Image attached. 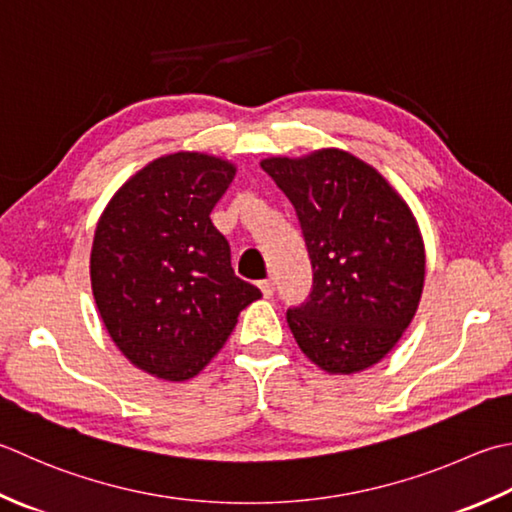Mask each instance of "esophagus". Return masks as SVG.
<instances>
[{
    "mask_svg": "<svg viewBox=\"0 0 512 512\" xmlns=\"http://www.w3.org/2000/svg\"><path fill=\"white\" fill-rule=\"evenodd\" d=\"M259 288H262V295L266 299H270V297H273V293H275V279L273 277L264 279V282H259Z\"/></svg>",
    "mask_w": 512,
    "mask_h": 512,
    "instance_id": "34e87169",
    "label": "esophagus"
}]
</instances>
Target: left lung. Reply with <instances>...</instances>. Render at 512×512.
<instances>
[{"label":"left lung","instance_id":"obj_1","mask_svg":"<svg viewBox=\"0 0 512 512\" xmlns=\"http://www.w3.org/2000/svg\"><path fill=\"white\" fill-rule=\"evenodd\" d=\"M306 239L313 290L286 322L302 353L330 375L375 366L413 322L426 253L404 197L364 159L339 148L268 157Z\"/></svg>","mask_w":512,"mask_h":512}]
</instances>
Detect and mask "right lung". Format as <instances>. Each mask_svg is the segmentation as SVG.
I'll return each mask as SVG.
<instances>
[{
    "label": "right lung",
    "instance_id": "right-lung-1",
    "mask_svg": "<svg viewBox=\"0 0 512 512\" xmlns=\"http://www.w3.org/2000/svg\"><path fill=\"white\" fill-rule=\"evenodd\" d=\"M228 159L179 150L117 190L99 217L90 286L110 339L144 373L186 382L262 297L230 266L210 210L233 182Z\"/></svg>",
    "mask_w": 512,
    "mask_h": 512
}]
</instances>
